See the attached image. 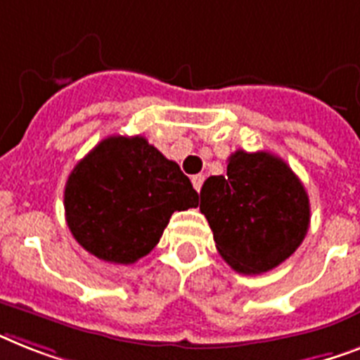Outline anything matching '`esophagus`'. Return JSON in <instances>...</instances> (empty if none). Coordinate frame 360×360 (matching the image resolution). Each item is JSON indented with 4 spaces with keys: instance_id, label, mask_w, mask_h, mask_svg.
<instances>
[{
    "instance_id": "obj_1",
    "label": "esophagus",
    "mask_w": 360,
    "mask_h": 360,
    "mask_svg": "<svg viewBox=\"0 0 360 360\" xmlns=\"http://www.w3.org/2000/svg\"><path fill=\"white\" fill-rule=\"evenodd\" d=\"M191 182L193 187H195L197 191H200L202 184H204V176H202V174H195V176H191Z\"/></svg>"
}]
</instances>
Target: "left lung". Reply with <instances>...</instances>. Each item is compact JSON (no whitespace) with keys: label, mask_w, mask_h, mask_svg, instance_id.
Here are the masks:
<instances>
[{"label":"left lung","mask_w":360,"mask_h":360,"mask_svg":"<svg viewBox=\"0 0 360 360\" xmlns=\"http://www.w3.org/2000/svg\"><path fill=\"white\" fill-rule=\"evenodd\" d=\"M200 212L219 254L240 274H263L296 252L311 221L304 184L274 154L236 150L226 176H210Z\"/></svg>","instance_id":"obj_1"}]
</instances>
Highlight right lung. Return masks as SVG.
<instances>
[{
	"instance_id": "add662e5",
	"label": "right lung",
	"mask_w": 360,
	"mask_h": 360,
	"mask_svg": "<svg viewBox=\"0 0 360 360\" xmlns=\"http://www.w3.org/2000/svg\"><path fill=\"white\" fill-rule=\"evenodd\" d=\"M198 206L189 178L143 136H110L68 176L71 233L95 257L132 265L158 245L174 212Z\"/></svg>"
}]
</instances>
